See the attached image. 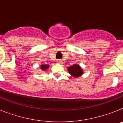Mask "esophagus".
Instances as JSON below:
<instances>
[{
	"instance_id": "34e87169",
	"label": "esophagus",
	"mask_w": 123,
	"mask_h": 123,
	"mask_svg": "<svg viewBox=\"0 0 123 123\" xmlns=\"http://www.w3.org/2000/svg\"><path fill=\"white\" fill-rule=\"evenodd\" d=\"M57 63H59V64H62L63 62H62V60H58L57 61Z\"/></svg>"
}]
</instances>
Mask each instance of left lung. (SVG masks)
<instances>
[{"label": "left lung", "instance_id": "left-lung-1", "mask_svg": "<svg viewBox=\"0 0 123 123\" xmlns=\"http://www.w3.org/2000/svg\"><path fill=\"white\" fill-rule=\"evenodd\" d=\"M68 70L69 73L71 74L74 77H79L82 74V70L81 68L79 67V65H74L71 67H69L68 68Z\"/></svg>", "mask_w": 123, "mask_h": 123}]
</instances>
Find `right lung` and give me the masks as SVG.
<instances>
[{"label":"right lung","instance_id":"add662e5","mask_svg":"<svg viewBox=\"0 0 123 123\" xmlns=\"http://www.w3.org/2000/svg\"><path fill=\"white\" fill-rule=\"evenodd\" d=\"M49 67V66L47 65H41V69L42 70H45V69H48V68Z\"/></svg>","mask_w":123,"mask_h":123}]
</instances>
